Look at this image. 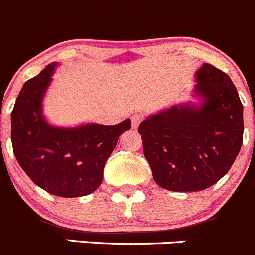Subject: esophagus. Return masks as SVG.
I'll return each mask as SVG.
<instances>
[{"mask_svg":"<svg viewBox=\"0 0 255 255\" xmlns=\"http://www.w3.org/2000/svg\"><path fill=\"white\" fill-rule=\"evenodd\" d=\"M142 120V116L140 114H135V115L131 116V125H132V129H137V126L140 125Z\"/></svg>","mask_w":255,"mask_h":255,"instance_id":"1","label":"esophagus"}]
</instances>
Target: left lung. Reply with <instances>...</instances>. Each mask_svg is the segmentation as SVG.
I'll use <instances>...</instances> for the list:
<instances>
[{
	"instance_id": "left-lung-1",
	"label": "left lung",
	"mask_w": 255,
	"mask_h": 255,
	"mask_svg": "<svg viewBox=\"0 0 255 255\" xmlns=\"http://www.w3.org/2000/svg\"><path fill=\"white\" fill-rule=\"evenodd\" d=\"M196 101L147 116L139 126L155 183L171 191L210 188L243 144V105L227 74L209 64L195 72Z\"/></svg>"
}]
</instances>
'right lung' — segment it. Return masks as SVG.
<instances>
[{"instance_id":"obj_1","label":"right lung","mask_w":255,"mask_h":255,"mask_svg":"<svg viewBox=\"0 0 255 255\" xmlns=\"http://www.w3.org/2000/svg\"><path fill=\"white\" fill-rule=\"evenodd\" d=\"M57 65H47L23 84L11 114V141L17 161L36 185L52 195L77 198L101 185L106 160L131 121L67 128L50 124L42 101Z\"/></svg>"}]
</instances>
